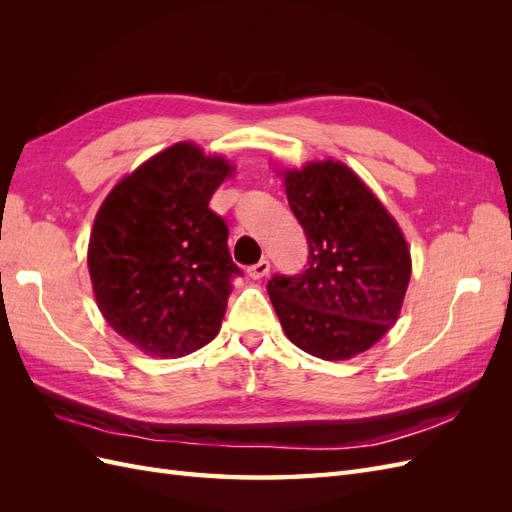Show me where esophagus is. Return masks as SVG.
Wrapping results in <instances>:
<instances>
[{
  "label": "esophagus",
  "instance_id": "obj_1",
  "mask_svg": "<svg viewBox=\"0 0 512 512\" xmlns=\"http://www.w3.org/2000/svg\"><path fill=\"white\" fill-rule=\"evenodd\" d=\"M269 269H271V262L267 258H262L260 262H256V265L247 269V275H250L252 280H262V277L269 273Z\"/></svg>",
  "mask_w": 512,
  "mask_h": 512
}]
</instances>
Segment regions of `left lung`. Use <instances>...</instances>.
I'll return each instance as SVG.
<instances>
[{"instance_id": "8db88e82", "label": "left lung", "mask_w": 512, "mask_h": 512, "mask_svg": "<svg viewBox=\"0 0 512 512\" xmlns=\"http://www.w3.org/2000/svg\"><path fill=\"white\" fill-rule=\"evenodd\" d=\"M288 205L305 230L299 275H273L267 290L294 346L324 361L352 359L399 318L412 260L404 232L342 162L284 170Z\"/></svg>"}]
</instances>
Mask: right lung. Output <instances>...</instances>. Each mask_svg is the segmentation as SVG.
<instances>
[{"mask_svg": "<svg viewBox=\"0 0 512 512\" xmlns=\"http://www.w3.org/2000/svg\"><path fill=\"white\" fill-rule=\"evenodd\" d=\"M232 170L194 143H177L123 177L96 215L87 252L96 303L149 356L179 359L222 327L241 269L209 200Z\"/></svg>", "mask_w": 512, "mask_h": 512, "instance_id": "add662e5", "label": "right lung"}]
</instances>
